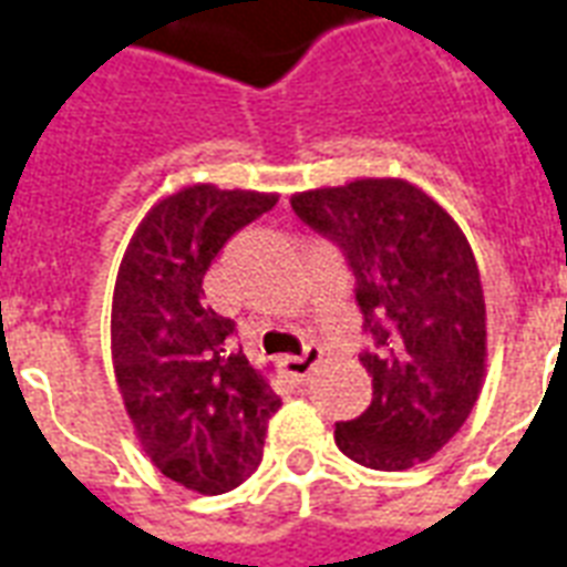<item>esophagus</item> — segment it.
Returning <instances> with one entry per match:
<instances>
[{
    "mask_svg": "<svg viewBox=\"0 0 567 567\" xmlns=\"http://www.w3.org/2000/svg\"><path fill=\"white\" fill-rule=\"evenodd\" d=\"M318 363H321V348H316V346H306L300 358L279 360V367H282L285 375H288L291 381H297V384L309 379V375H312V369H316Z\"/></svg>",
    "mask_w": 567,
    "mask_h": 567,
    "instance_id": "obj_1",
    "label": "esophagus"
}]
</instances>
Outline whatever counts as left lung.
Listing matches in <instances>:
<instances>
[{
	"mask_svg": "<svg viewBox=\"0 0 567 567\" xmlns=\"http://www.w3.org/2000/svg\"><path fill=\"white\" fill-rule=\"evenodd\" d=\"M291 207L339 243L375 342L360 354L372 402L337 423L339 451L379 472L426 463L460 433L484 388V288L463 228L396 177L297 192Z\"/></svg>",
	"mask_w": 567,
	"mask_h": 567,
	"instance_id": "left-lung-1",
	"label": "left lung"
}]
</instances>
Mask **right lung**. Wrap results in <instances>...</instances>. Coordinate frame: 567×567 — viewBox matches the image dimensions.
<instances>
[{
	"label": "right lung",
	"mask_w": 567,
	"mask_h": 567,
	"mask_svg": "<svg viewBox=\"0 0 567 567\" xmlns=\"http://www.w3.org/2000/svg\"><path fill=\"white\" fill-rule=\"evenodd\" d=\"M276 200L209 183L171 192L141 219L113 285L111 358L134 435L162 475L200 496L228 493L258 468L282 405L234 351V321L204 303L221 246Z\"/></svg>",
	"instance_id": "add662e5"
}]
</instances>
